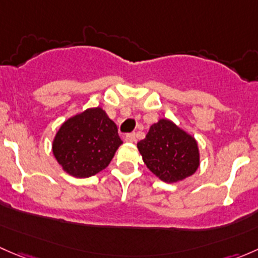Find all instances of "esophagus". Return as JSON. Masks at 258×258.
I'll use <instances>...</instances> for the list:
<instances>
[{"instance_id":"34e87169","label":"esophagus","mask_w":258,"mask_h":258,"mask_svg":"<svg viewBox=\"0 0 258 258\" xmlns=\"http://www.w3.org/2000/svg\"><path fill=\"white\" fill-rule=\"evenodd\" d=\"M124 141H126V142H135V141H136V135H135V134L126 135V137H124Z\"/></svg>"}]
</instances>
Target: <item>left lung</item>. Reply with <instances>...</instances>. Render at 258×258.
Listing matches in <instances>:
<instances>
[{
	"mask_svg": "<svg viewBox=\"0 0 258 258\" xmlns=\"http://www.w3.org/2000/svg\"><path fill=\"white\" fill-rule=\"evenodd\" d=\"M137 148L148 170L166 183L183 181L201 163L196 139L168 118L151 124Z\"/></svg>",
	"mask_w": 258,
	"mask_h": 258,
	"instance_id": "obj_1",
	"label": "left lung"
}]
</instances>
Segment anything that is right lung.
Segmentation results:
<instances>
[{"label":"right lung","instance_id":"obj_1","mask_svg":"<svg viewBox=\"0 0 258 258\" xmlns=\"http://www.w3.org/2000/svg\"><path fill=\"white\" fill-rule=\"evenodd\" d=\"M121 145L116 123L98 106L70 117L59 126L52 153L64 172L87 178L105 170Z\"/></svg>","mask_w":258,"mask_h":258}]
</instances>
